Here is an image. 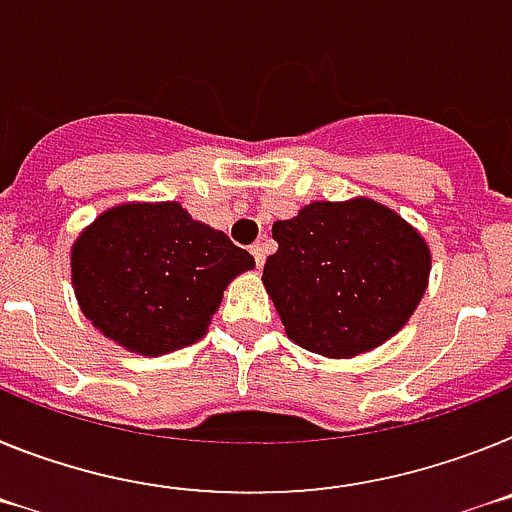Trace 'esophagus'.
Wrapping results in <instances>:
<instances>
[{"label": "esophagus", "mask_w": 512, "mask_h": 512, "mask_svg": "<svg viewBox=\"0 0 512 512\" xmlns=\"http://www.w3.org/2000/svg\"><path fill=\"white\" fill-rule=\"evenodd\" d=\"M250 252H252V257H255L257 268H262V265H265V244L255 242V244H252V247H250Z\"/></svg>", "instance_id": "esophagus-1"}]
</instances>
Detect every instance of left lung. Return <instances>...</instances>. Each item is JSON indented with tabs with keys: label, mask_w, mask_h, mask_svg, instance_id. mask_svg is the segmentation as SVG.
<instances>
[{
	"label": "left lung",
	"mask_w": 512,
	"mask_h": 512,
	"mask_svg": "<svg viewBox=\"0 0 512 512\" xmlns=\"http://www.w3.org/2000/svg\"><path fill=\"white\" fill-rule=\"evenodd\" d=\"M278 252L262 281L288 337L311 353L350 358L404 327L430 273L425 239L368 198L309 203L275 221Z\"/></svg>",
	"instance_id": "left-lung-1"
}]
</instances>
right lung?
<instances>
[{
	"label": "right lung",
	"mask_w": 512,
	"mask_h": 512,
	"mask_svg": "<svg viewBox=\"0 0 512 512\" xmlns=\"http://www.w3.org/2000/svg\"><path fill=\"white\" fill-rule=\"evenodd\" d=\"M252 268L250 252L193 221L180 203L113 208L71 250V283L84 317L141 355L201 340L226 283Z\"/></svg>",
	"instance_id": "add662e5"
}]
</instances>
